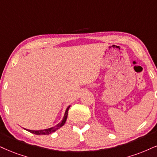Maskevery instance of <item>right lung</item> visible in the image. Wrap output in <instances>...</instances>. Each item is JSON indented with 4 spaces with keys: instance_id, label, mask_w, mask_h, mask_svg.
I'll use <instances>...</instances> for the list:
<instances>
[{
    "instance_id": "right-lung-1",
    "label": "right lung",
    "mask_w": 157,
    "mask_h": 157,
    "mask_svg": "<svg viewBox=\"0 0 157 157\" xmlns=\"http://www.w3.org/2000/svg\"><path fill=\"white\" fill-rule=\"evenodd\" d=\"M70 107H71V105H69L68 107L67 108L66 111L65 112V115H64V117L63 118V120L60 121L59 123H58L57 125H55V127H52L51 128H48V129H41V130H30V129H26L27 131H28V132H31V133H33L35 135H50L51 133L55 132L56 130H57L58 129L60 128L61 127H63V126L65 124V121H66V119H67V113H68V110Z\"/></svg>"
}]
</instances>
